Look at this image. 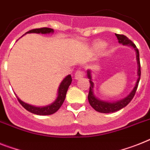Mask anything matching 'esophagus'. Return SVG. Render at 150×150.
I'll return each instance as SVG.
<instances>
[{
	"label": "esophagus",
	"instance_id": "1",
	"mask_svg": "<svg viewBox=\"0 0 150 150\" xmlns=\"http://www.w3.org/2000/svg\"><path fill=\"white\" fill-rule=\"evenodd\" d=\"M84 72H83L81 70H77V71L75 72V79H81L84 76Z\"/></svg>",
	"mask_w": 150,
	"mask_h": 150
}]
</instances>
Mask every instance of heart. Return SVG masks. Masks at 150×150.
Masks as SVG:
<instances>
[{"instance_id":"heart-1","label":"heart","mask_w":150,"mask_h":150,"mask_svg":"<svg viewBox=\"0 0 150 150\" xmlns=\"http://www.w3.org/2000/svg\"><path fill=\"white\" fill-rule=\"evenodd\" d=\"M106 46V44L104 43V42H101V41H98V42H95L93 44L92 47H91V53H98V52H100L101 50H103Z\"/></svg>"}]
</instances>
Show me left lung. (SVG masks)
Returning a JSON list of instances; mask_svg holds the SVG:
<instances>
[{
    "mask_svg": "<svg viewBox=\"0 0 150 150\" xmlns=\"http://www.w3.org/2000/svg\"><path fill=\"white\" fill-rule=\"evenodd\" d=\"M118 40V42L120 44H123L124 46H131L134 49L136 52V59H137V80L136 82V85L133 90L131 91V92L128 94L127 96L125 97L124 98L121 99V100H117V101H114V102H109V101H105V100H100L98 98L94 92V84L93 82L92 76H91V71L90 69L87 70V76L89 79V82H90V89H89L88 96V99L89 104L94 110L96 111H98L100 113H104V114H108V113H114L115 111L120 110L122 108H124L129 104L135 95L136 91L138 87V84H139V79H140V75H141V71H140V62H139V50L137 48L136 45L132 42L131 40L127 37L124 35L120 34H115Z\"/></svg>",
    "mask_w": 150,
    "mask_h": 150,
    "instance_id": "left-lung-1",
    "label": "left lung"
}]
</instances>
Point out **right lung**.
<instances>
[{
	"mask_svg": "<svg viewBox=\"0 0 150 150\" xmlns=\"http://www.w3.org/2000/svg\"><path fill=\"white\" fill-rule=\"evenodd\" d=\"M42 33V34H49V33H53L54 30L53 29L47 28V27H43V28L40 29H33L31 30L28 32H26V33ZM71 75H67L65 79L62 81L60 83L59 87L58 88V93H57V98L53 102L52 104H49L47 106L44 107H36L31 104H26V103L23 102V100L19 98L17 96V99H18L19 102L21 103L23 108L26 109V110L31 112L33 114H37V115H50L54 113H56L63 104L64 100L65 99V96H66V93H67L68 88H69V85H71Z\"/></svg>",
	"mask_w": 150,
	"mask_h": 150,
	"instance_id": "1",
	"label": "right lung"
}]
</instances>
